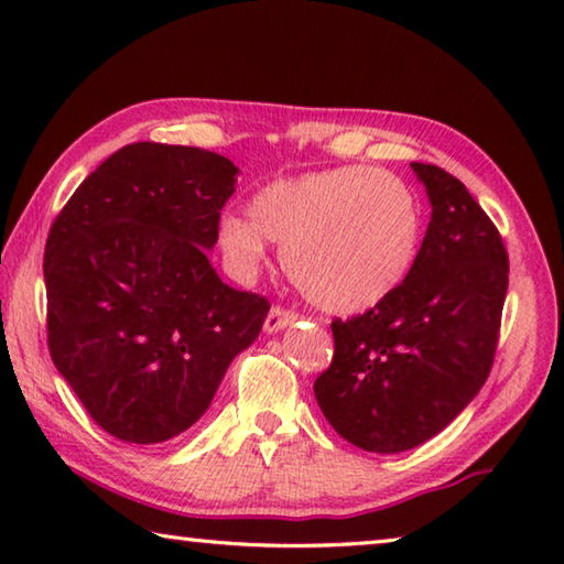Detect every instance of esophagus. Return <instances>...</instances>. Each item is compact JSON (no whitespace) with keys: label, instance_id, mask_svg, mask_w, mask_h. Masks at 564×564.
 I'll list each match as a JSON object with an SVG mask.
<instances>
[{"label":"esophagus","instance_id":"34e87169","mask_svg":"<svg viewBox=\"0 0 564 564\" xmlns=\"http://www.w3.org/2000/svg\"><path fill=\"white\" fill-rule=\"evenodd\" d=\"M295 318L299 316H295L293 311H285V308H281V305H273V308L269 311V316H265L263 328H265V333H275L285 326H291Z\"/></svg>","mask_w":564,"mask_h":564}]
</instances>
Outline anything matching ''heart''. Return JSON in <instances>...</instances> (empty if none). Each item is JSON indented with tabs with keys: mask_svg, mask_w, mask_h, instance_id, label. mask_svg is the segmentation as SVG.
<instances>
[{
	"mask_svg": "<svg viewBox=\"0 0 564 564\" xmlns=\"http://www.w3.org/2000/svg\"><path fill=\"white\" fill-rule=\"evenodd\" d=\"M423 206L403 178L376 166L305 171L263 184L248 218L226 214L216 241L228 265L248 279L261 269L265 241L283 246V269L305 301L333 316L376 308L413 271Z\"/></svg>",
	"mask_w": 564,
	"mask_h": 564,
	"instance_id": "b5f03b06",
	"label": "heart"
}]
</instances>
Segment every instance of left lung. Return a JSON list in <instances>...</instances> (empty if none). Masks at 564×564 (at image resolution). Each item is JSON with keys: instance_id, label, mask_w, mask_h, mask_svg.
Listing matches in <instances>:
<instances>
[{"instance_id": "1", "label": "left lung", "mask_w": 564, "mask_h": 564, "mask_svg": "<svg viewBox=\"0 0 564 564\" xmlns=\"http://www.w3.org/2000/svg\"><path fill=\"white\" fill-rule=\"evenodd\" d=\"M410 166L433 206L413 271L376 308L330 323L336 350L313 383L336 433L380 455L431 441L477 395L508 293V251L490 216L445 169Z\"/></svg>"}]
</instances>
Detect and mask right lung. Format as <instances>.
<instances>
[{
	"mask_svg": "<svg viewBox=\"0 0 564 564\" xmlns=\"http://www.w3.org/2000/svg\"><path fill=\"white\" fill-rule=\"evenodd\" d=\"M236 174L214 151L139 141L84 178L50 228L52 360L123 443L188 431L259 338L271 303L226 285L206 253Z\"/></svg>",
	"mask_w": 564,
	"mask_h": 564,
	"instance_id": "obj_1",
	"label": "right lung"
}]
</instances>
